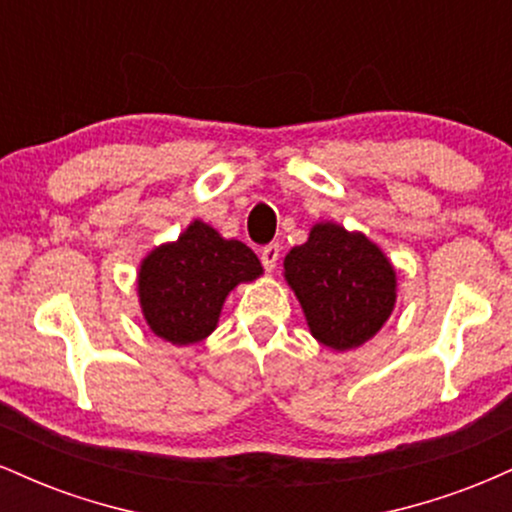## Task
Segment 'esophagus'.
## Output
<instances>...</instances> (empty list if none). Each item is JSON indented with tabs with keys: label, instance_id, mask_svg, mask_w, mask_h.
I'll return each instance as SVG.
<instances>
[{
	"label": "esophagus",
	"instance_id": "obj_1",
	"mask_svg": "<svg viewBox=\"0 0 512 512\" xmlns=\"http://www.w3.org/2000/svg\"><path fill=\"white\" fill-rule=\"evenodd\" d=\"M279 255H281L279 245H276V243L264 245L262 252H260V260H262L264 269H267V272H274V269H276V262H279Z\"/></svg>",
	"mask_w": 512,
	"mask_h": 512
}]
</instances>
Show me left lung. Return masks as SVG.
<instances>
[{"label": "left lung", "mask_w": 512, "mask_h": 512, "mask_svg": "<svg viewBox=\"0 0 512 512\" xmlns=\"http://www.w3.org/2000/svg\"><path fill=\"white\" fill-rule=\"evenodd\" d=\"M284 274L320 344L346 351L368 342L395 308L397 279L383 250L337 223H317L284 260Z\"/></svg>", "instance_id": "left-lung-1"}]
</instances>
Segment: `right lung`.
Masks as SVG:
<instances>
[{"label":"right lung","mask_w":512,"mask_h":512,"mask_svg":"<svg viewBox=\"0 0 512 512\" xmlns=\"http://www.w3.org/2000/svg\"><path fill=\"white\" fill-rule=\"evenodd\" d=\"M260 274L262 264L248 245L195 221L175 243L161 245L142 262L139 303L154 334L187 346L214 332L223 301L240 281Z\"/></svg>","instance_id":"1"}]
</instances>
